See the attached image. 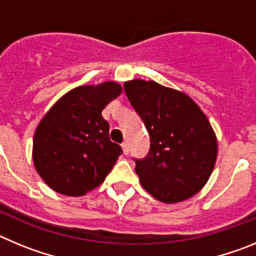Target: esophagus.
Returning <instances> with one entry per match:
<instances>
[{
  "instance_id": "1",
  "label": "esophagus",
  "mask_w": 256,
  "mask_h": 256,
  "mask_svg": "<svg viewBox=\"0 0 256 256\" xmlns=\"http://www.w3.org/2000/svg\"><path fill=\"white\" fill-rule=\"evenodd\" d=\"M122 148H123L124 155H128V154H130V146H128L126 142H123V144H122Z\"/></svg>"
}]
</instances>
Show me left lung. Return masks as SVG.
<instances>
[{
    "instance_id": "8db88e82",
    "label": "left lung",
    "mask_w": 256,
    "mask_h": 256,
    "mask_svg": "<svg viewBox=\"0 0 256 256\" xmlns=\"http://www.w3.org/2000/svg\"><path fill=\"white\" fill-rule=\"evenodd\" d=\"M130 102L150 134V151L134 159L146 191L165 204L180 202L208 182L218 154L216 133L191 97L154 80L124 83Z\"/></svg>"
}]
</instances>
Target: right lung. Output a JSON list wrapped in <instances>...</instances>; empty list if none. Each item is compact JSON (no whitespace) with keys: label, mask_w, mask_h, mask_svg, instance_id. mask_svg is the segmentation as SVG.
Wrapping results in <instances>:
<instances>
[{"label":"right lung","mask_w":256,"mask_h":256,"mask_svg":"<svg viewBox=\"0 0 256 256\" xmlns=\"http://www.w3.org/2000/svg\"><path fill=\"white\" fill-rule=\"evenodd\" d=\"M120 94L116 82L80 86L42 118L33 138V162L50 188L82 196L105 180L123 150L110 141L101 112Z\"/></svg>","instance_id":"add662e5"}]
</instances>
